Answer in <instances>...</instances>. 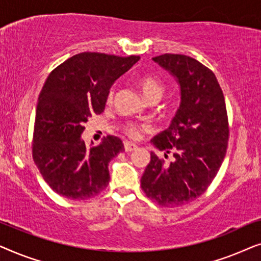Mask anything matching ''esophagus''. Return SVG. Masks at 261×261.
<instances>
[{
	"label": "esophagus",
	"instance_id": "34e87169",
	"mask_svg": "<svg viewBox=\"0 0 261 261\" xmlns=\"http://www.w3.org/2000/svg\"><path fill=\"white\" fill-rule=\"evenodd\" d=\"M123 146H124V151L126 152H132V151H134V149L138 148V146L135 145L134 142H130V141H124Z\"/></svg>",
	"mask_w": 261,
	"mask_h": 261
}]
</instances>
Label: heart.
<instances>
[{"mask_svg": "<svg viewBox=\"0 0 261 261\" xmlns=\"http://www.w3.org/2000/svg\"><path fill=\"white\" fill-rule=\"evenodd\" d=\"M138 84L142 92V95H144V97L147 99V101L153 98L160 99L163 97L164 91H165V87H164L163 83H160L158 80H155V78H153L151 76L141 77L140 80L138 81ZM113 95H114V91L110 90L108 95L109 101H112L113 99ZM124 129H126V132L130 135V137L137 138L139 137V134H140V132L147 129V126H146V124H139V123H128Z\"/></svg>", "mask_w": 261, "mask_h": 261, "instance_id": "obj_1", "label": "heart"}]
</instances>
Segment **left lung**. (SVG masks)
<instances>
[{"instance_id":"obj_1","label":"left lung","mask_w":261,"mask_h":261,"mask_svg":"<svg viewBox=\"0 0 261 261\" xmlns=\"http://www.w3.org/2000/svg\"><path fill=\"white\" fill-rule=\"evenodd\" d=\"M179 85L180 103L167 129L151 144L173 160L166 164L154 152L141 177L148 198L162 206H179L204 192L220 170L228 146L223 92L212 70L191 57L162 55L152 58Z\"/></svg>"}]
</instances>
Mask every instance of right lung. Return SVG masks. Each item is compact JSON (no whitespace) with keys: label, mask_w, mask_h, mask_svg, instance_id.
Listing matches in <instances>:
<instances>
[{"label":"right lung","mask_w":261,"mask_h":261,"mask_svg":"<svg viewBox=\"0 0 261 261\" xmlns=\"http://www.w3.org/2000/svg\"><path fill=\"white\" fill-rule=\"evenodd\" d=\"M139 59L83 52L49 73L35 110L33 159L57 194L87 199L109 184L108 164L124 151L122 141L109 135L89 148L82 133L89 117L105 110L115 81Z\"/></svg>","instance_id":"right-lung-1"}]
</instances>
